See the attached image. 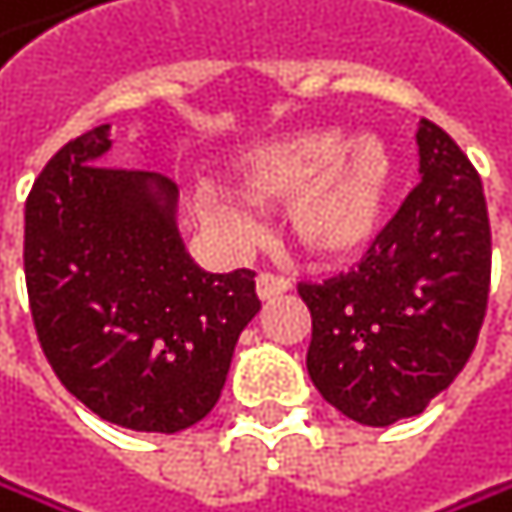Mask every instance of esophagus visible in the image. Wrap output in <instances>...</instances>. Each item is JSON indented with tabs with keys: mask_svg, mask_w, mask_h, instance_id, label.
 Segmentation results:
<instances>
[{
	"mask_svg": "<svg viewBox=\"0 0 512 512\" xmlns=\"http://www.w3.org/2000/svg\"><path fill=\"white\" fill-rule=\"evenodd\" d=\"M290 280L287 277H277V274H259L256 277V296L262 299V302H271V299H277V296H284V293H290Z\"/></svg>",
	"mask_w": 512,
	"mask_h": 512,
	"instance_id": "34e87169",
	"label": "esophagus"
}]
</instances>
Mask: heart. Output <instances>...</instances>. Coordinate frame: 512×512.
<instances>
[{
	"mask_svg": "<svg viewBox=\"0 0 512 512\" xmlns=\"http://www.w3.org/2000/svg\"><path fill=\"white\" fill-rule=\"evenodd\" d=\"M232 170L253 201L287 204L293 241L320 262H351L378 241L400 176L385 137L375 131L345 137L336 127L253 146L235 158ZM192 210L232 247L259 235L256 210L219 183H198Z\"/></svg>",
	"mask_w": 512,
	"mask_h": 512,
	"instance_id": "b5f03b06",
	"label": "heart"
}]
</instances>
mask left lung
<instances>
[{
	"mask_svg": "<svg viewBox=\"0 0 512 512\" xmlns=\"http://www.w3.org/2000/svg\"><path fill=\"white\" fill-rule=\"evenodd\" d=\"M415 143L421 183L360 268L299 287L314 388L366 427L421 415L452 385L489 302L492 228L479 173L427 118Z\"/></svg>",
	"mask_w": 512,
	"mask_h": 512,
	"instance_id": "8db88e82",
	"label": "left lung"
}]
</instances>
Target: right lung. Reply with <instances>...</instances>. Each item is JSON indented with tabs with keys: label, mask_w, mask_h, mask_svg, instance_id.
Returning a JSON list of instances; mask_svg holds the SVG:
<instances>
[{
	"label": "right lung",
	"mask_w": 512,
	"mask_h": 512,
	"mask_svg": "<svg viewBox=\"0 0 512 512\" xmlns=\"http://www.w3.org/2000/svg\"><path fill=\"white\" fill-rule=\"evenodd\" d=\"M109 124L66 143L23 210V271L42 351L109 424L176 433L216 406L256 274H210L186 253L170 180L103 164Z\"/></svg>",
	"instance_id": "add662e5"
}]
</instances>
